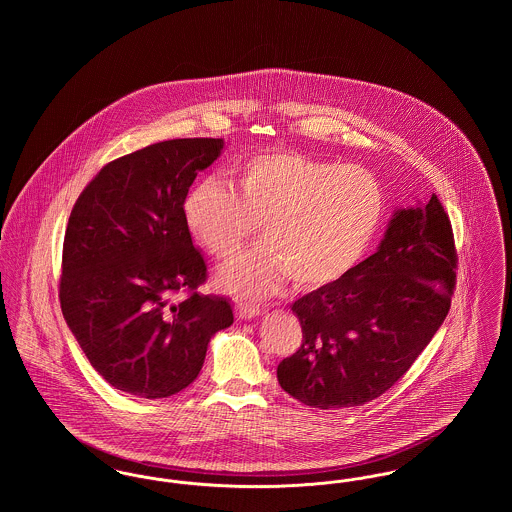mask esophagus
Instances as JSON below:
<instances>
[{
  "mask_svg": "<svg viewBox=\"0 0 512 512\" xmlns=\"http://www.w3.org/2000/svg\"><path fill=\"white\" fill-rule=\"evenodd\" d=\"M236 313H238V317L242 318V320H249V318L259 317L263 311H261V307H257V305L242 303V305H238Z\"/></svg>",
  "mask_w": 512,
  "mask_h": 512,
  "instance_id": "1",
  "label": "esophagus"
}]
</instances>
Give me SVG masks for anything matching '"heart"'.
<instances>
[{
  "label": "heart",
  "mask_w": 512,
  "mask_h": 512,
  "mask_svg": "<svg viewBox=\"0 0 512 512\" xmlns=\"http://www.w3.org/2000/svg\"><path fill=\"white\" fill-rule=\"evenodd\" d=\"M232 186L201 178L184 197V220L217 259L234 257L255 234L267 242L220 270V286L245 299L286 278L303 290L336 284L376 240L388 197L376 174L292 151H268L232 169Z\"/></svg>",
  "instance_id": "obj_1"
}]
</instances>
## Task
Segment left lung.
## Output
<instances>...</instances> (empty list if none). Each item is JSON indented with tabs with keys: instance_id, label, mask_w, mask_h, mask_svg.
Wrapping results in <instances>:
<instances>
[{
	"instance_id": "8db88e82",
	"label": "left lung",
	"mask_w": 512,
	"mask_h": 512,
	"mask_svg": "<svg viewBox=\"0 0 512 512\" xmlns=\"http://www.w3.org/2000/svg\"><path fill=\"white\" fill-rule=\"evenodd\" d=\"M457 251L438 197L397 209L376 253L292 305L303 341L278 382L315 409L359 407L411 368L449 313Z\"/></svg>"
}]
</instances>
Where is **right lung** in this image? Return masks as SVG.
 <instances>
[{"mask_svg":"<svg viewBox=\"0 0 512 512\" xmlns=\"http://www.w3.org/2000/svg\"><path fill=\"white\" fill-rule=\"evenodd\" d=\"M222 147L184 138L138 149L105 165L74 203L61 311L88 361L124 393L161 399L188 388L211 338L234 322L228 299L197 293L207 267L182 211ZM178 291L189 295L172 302Z\"/></svg>","mask_w":512,"mask_h":512,"instance_id":"1","label":"right lung"}]
</instances>
